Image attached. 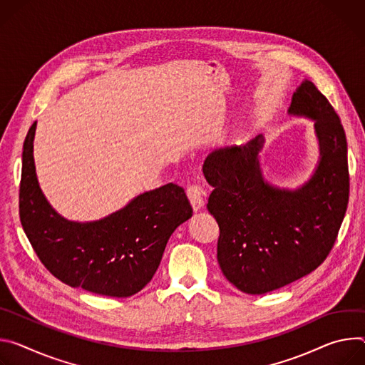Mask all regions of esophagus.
Segmentation results:
<instances>
[{
	"mask_svg": "<svg viewBox=\"0 0 365 365\" xmlns=\"http://www.w3.org/2000/svg\"><path fill=\"white\" fill-rule=\"evenodd\" d=\"M187 195L190 198V203L194 209V212H198L203 209L205 206V197H206V191L201 188L198 184H194V185H190L187 188Z\"/></svg>",
	"mask_w": 365,
	"mask_h": 365,
	"instance_id": "obj_1",
	"label": "esophagus"
}]
</instances>
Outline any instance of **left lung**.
Here are the masks:
<instances>
[{
    "label": "left lung",
    "mask_w": 365,
    "mask_h": 365,
    "mask_svg": "<svg viewBox=\"0 0 365 365\" xmlns=\"http://www.w3.org/2000/svg\"><path fill=\"white\" fill-rule=\"evenodd\" d=\"M287 113L314 123L319 160L304 184L281 188L264 178V135L213 150L203 165L215 188L207 209L220 227L217 262L229 282L248 294L277 290L314 271L331 252L348 206L346 138L334 107L304 79Z\"/></svg>",
    "instance_id": "obj_1"
}]
</instances>
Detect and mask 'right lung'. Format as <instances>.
<instances>
[{
	"label": "right lung",
	"instance_id": "add662e5",
	"mask_svg": "<svg viewBox=\"0 0 365 365\" xmlns=\"http://www.w3.org/2000/svg\"><path fill=\"white\" fill-rule=\"evenodd\" d=\"M36 121L23 145L20 220L42 264L71 287L129 297L156 272L174 230L192 216L182 187L145 191L108 216L75 222L61 216L40 188L33 142Z\"/></svg>",
	"mask_w": 365,
	"mask_h": 365
}]
</instances>
